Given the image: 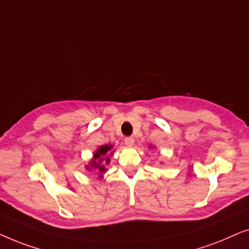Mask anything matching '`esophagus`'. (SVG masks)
Wrapping results in <instances>:
<instances>
[{
    "label": "esophagus",
    "mask_w": 249,
    "mask_h": 249,
    "mask_svg": "<svg viewBox=\"0 0 249 249\" xmlns=\"http://www.w3.org/2000/svg\"><path fill=\"white\" fill-rule=\"evenodd\" d=\"M124 142H125V145H127V146H132V145H134V142H135V139L132 137H125Z\"/></svg>",
    "instance_id": "34e87169"
}]
</instances>
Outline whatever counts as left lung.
<instances>
[{
    "label": "left lung",
    "instance_id": "left-lung-1",
    "mask_svg": "<svg viewBox=\"0 0 249 249\" xmlns=\"http://www.w3.org/2000/svg\"><path fill=\"white\" fill-rule=\"evenodd\" d=\"M151 147H152V146H151Z\"/></svg>",
    "mask_w": 249,
    "mask_h": 249
}]
</instances>
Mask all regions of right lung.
I'll use <instances>...</instances> for the list:
<instances>
[{"instance_id":"1","label":"right lung","mask_w":249,"mask_h":249,"mask_svg":"<svg viewBox=\"0 0 249 249\" xmlns=\"http://www.w3.org/2000/svg\"><path fill=\"white\" fill-rule=\"evenodd\" d=\"M113 146L112 145H103L101 147H98L96 151H95L93 159L89 162V165L86 166L87 170H95L97 173H100V177L103 176V173L107 171V168L105 165L110 163V158L108 155L113 154V151H112Z\"/></svg>"}]
</instances>
